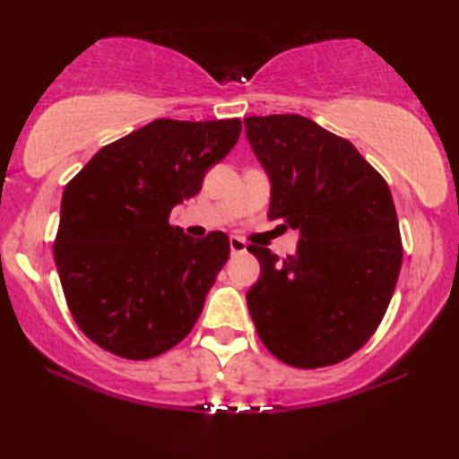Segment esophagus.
Instances as JSON below:
<instances>
[{
	"label": "esophagus",
	"instance_id": "1",
	"mask_svg": "<svg viewBox=\"0 0 459 459\" xmlns=\"http://www.w3.org/2000/svg\"><path fill=\"white\" fill-rule=\"evenodd\" d=\"M230 250H231V255H242V253H247V242H244L242 238L231 236V238H230Z\"/></svg>",
	"mask_w": 459,
	"mask_h": 459
}]
</instances>
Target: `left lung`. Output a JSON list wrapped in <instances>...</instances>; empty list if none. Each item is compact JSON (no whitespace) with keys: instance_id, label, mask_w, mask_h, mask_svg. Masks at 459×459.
I'll return each mask as SVG.
<instances>
[{"instance_id":"obj_1","label":"left lung","mask_w":459,"mask_h":459,"mask_svg":"<svg viewBox=\"0 0 459 459\" xmlns=\"http://www.w3.org/2000/svg\"><path fill=\"white\" fill-rule=\"evenodd\" d=\"M244 127L272 181L267 217L299 231L284 261L248 247L261 263L250 317L280 361L334 366L369 341L397 284L403 247L391 190L353 143L311 118L248 117Z\"/></svg>"}]
</instances>
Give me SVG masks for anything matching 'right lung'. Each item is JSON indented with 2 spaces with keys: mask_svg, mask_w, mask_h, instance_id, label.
Instances as JSON below:
<instances>
[{
  "mask_svg": "<svg viewBox=\"0 0 459 459\" xmlns=\"http://www.w3.org/2000/svg\"><path fill=\"white\" fill-rule=\"evenodd\" d=\"M240 118H156L108 143L62 194L54 259L83 334L125 359L184 341L230 256V238L194 240L169 223L240 137Z\"/></svg>",
  "mask_w": 459,
  "mask_h": 459,
  "instance_id": "right-lung-1",
  "label": "right lung"
}]
</instances>
